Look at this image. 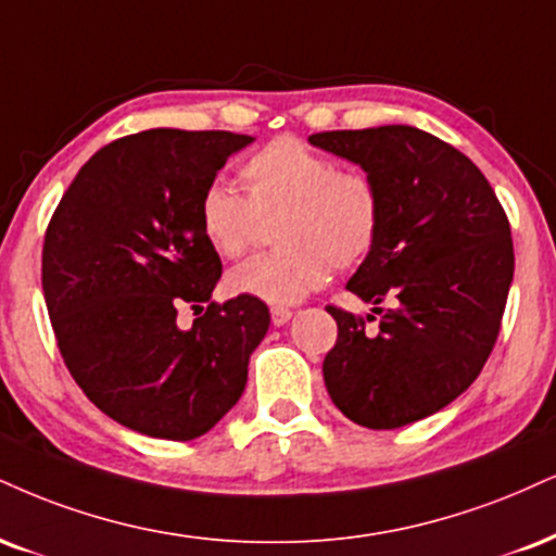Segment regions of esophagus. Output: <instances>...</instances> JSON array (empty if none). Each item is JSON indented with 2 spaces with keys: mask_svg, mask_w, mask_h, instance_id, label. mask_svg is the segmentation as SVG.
Here are the masks:
<instances>
[{
  "mask_svg": "<svg viewBox=\"0 0 556 556\" xmlns=\"http://www.w3.org/2000/svg\"><path fill=\"white\" fill-rule=\"evenodd\" d=\"M290 318H292L290 307H271V324L274 326H285Z\"/></svg>",
  "mask_w": 556,
  "mask_h": 556,
  "instance_id": "esophagus-1",
  "label": "esophagus"
}]
</instances>
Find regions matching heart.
Returning a JSON list of instances; mask_svg holds the SVG:
<instances>
[{
  "mask_svg": "<svg viewBox=\"0 0 556 556\" xmlns=\"http://www.w3.org/2000/svg\"><path fill=\"white\" fill-rule=\"evenodd\" d=\"M245 197L227 184H210L197 219L206 245L223 258H240L261 230L279 217V251L251 258L227 277L232 295L269 305H295L316 292L333 269H352L376 249L383 202L365 170L339 168L326 152L298 137H277L240 165Z\"/></svg>",
  "mask_w": 556,
  "mask_h": 556,
  "instance_id": "b5f03b06",
  "label": "heart"
}]
</instances>
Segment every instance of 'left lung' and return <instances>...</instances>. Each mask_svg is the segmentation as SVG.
<instances>
[{
	"mask_svg": "<svg viewBox=\"0 0 556 556\" xmlns=\"http://www.w3.org/2000/svg\"><path fill=\"white\" fill-rule=\"evenodd\" d=\"M307 142L363 165L380 191V238L346 290L393 307H376L383 318L367 333L363 316L326 305L339 333L324 380L352 422L396 430L479 378L513 282L510 223L484 173L422 129L320 131Z\"/></svg>",
	"mask_w": 556,
	"mask_h": 556,
	"instance_id": "1",
	"label": "left lung"
}]
</instances>
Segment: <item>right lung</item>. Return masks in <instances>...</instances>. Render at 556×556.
Returning a JSON list of instances; mask_svg holds the SVG:
<instances>
[{"label": "right lung", "instance_id": "add662e5", "mask_svg": "<svg viewBox=\"0 0 556 556\" xmlns=\"http://www.w3.org/2000/svg\"><path fill=\"white\" fill-rule=\"evenodd\" d=\"M251 142L232 131L129 134L87 160L46 227L41 282L64 365L134 432L193 440L243 396L269 307L243 295L212 303L223 261L197 206ZM184 304L198 316L191 330L175 320Z\"/></svg>", "mask_w": 556, "mask_h": 556}]
</instances>
